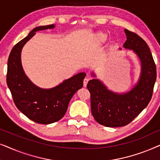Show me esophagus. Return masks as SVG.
<instances>
[{"mask_svg": "<svg viewBox=\"0 0 160 160\" xmlns=\"http://www.w3.org/2000/svg\"><path fill=\"white\" fill-rule=\"evenodd\" d=\"M88 82H89V78H85L84 79V87H86L87 86V83H88Z\"/></svg>", "mask_w": 160, "mask_h": 160, "instance_id": "1", "label": "esophagus"}]
</instances>
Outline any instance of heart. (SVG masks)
<instances>
[{
    "mask_svg": "<svg viewBox=\"0 0 160 160\" xmlns=\"http://www.w3.org/2000/svg\"><path fill=\"white\" fill-rule=\"evenodd\" d=\"M107 38H108L107 35L105 33H102V32H100V33H98L97 36H96V39H97L98 42L99 43L106 42Z\"/></svg>",
    "mask_w": 160,
    "mask_h": 160,
    "instance_id": "1",
    "label": "heart"
}]
</instances>
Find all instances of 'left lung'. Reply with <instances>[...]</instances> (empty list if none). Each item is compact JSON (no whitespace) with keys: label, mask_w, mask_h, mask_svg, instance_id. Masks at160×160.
<instances>
[{"label":"left lung","mask_w":160,"mask_h":160,"mask_svg":"<svg viewBox=\"0 0 160 160\" xmlns=\"http://www.w3.org/2000/svg\"><path fill=\"white\" fill-rule=\"evenodd\" d=\"M127 40L123 47L132 50L141 63L138 82L125 93L109 90L103 83L95 78L89 81L91 111L96 122L108 128H118L130 123L148 106L152 99L157 78V68L147 43L136 33L124 30ZM95 77V73H92Z\"/></svg>","instance_id":"8db88e82"}]
</instances>
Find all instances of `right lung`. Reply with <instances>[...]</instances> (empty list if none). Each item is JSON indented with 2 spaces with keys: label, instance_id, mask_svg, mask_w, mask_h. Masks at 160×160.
Listing matches in <instances>:
<instances>
[{
  "label": "right lung",
  "instance_id": "add662e5",
  "mask_svg": "<svg viewBox=\"0 0 160 160\" xmlns=\"http://www.w3.org/2000/svg\"><path fill=\"white\" fill-rule=\"evenodd\" d=\"M54 25L39 26L13 47L8 60L6 82L17 108L36 123L49 124L58 122L66 113L70 100L83 87L86 73H79L51 89L35 85L25 75L21 62L22 47L36 32L52 29Z\"/></svg>",
  "mask_w": 160,
  "mask_h": 160
}]
</instances>
